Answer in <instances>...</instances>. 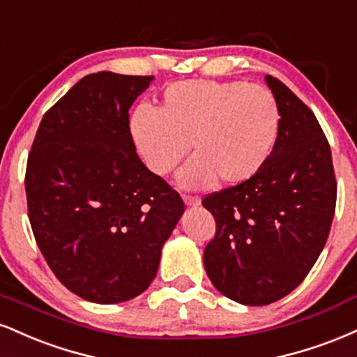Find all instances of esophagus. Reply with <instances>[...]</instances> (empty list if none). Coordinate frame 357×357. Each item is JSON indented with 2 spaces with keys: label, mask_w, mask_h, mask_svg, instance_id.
<instances>
[{
  "label": "esophagus",
  "mask_w": 357,
  "mask_h": 357,
  "mask_svg": "<svg viewBox=\"0 0 357 357\" xmlns=\"http://www.w3.org/2000/svg\"><path fill=\"white\" fill-rule=\"evenodd\" d=\"M183 202H185V205H188V207H199L200 199L194 195H183Z\"/></svg>",
  "instance_id": "esophagus-1"
}]
</instances>
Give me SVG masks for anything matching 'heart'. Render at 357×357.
Wrapping results in <instances>:
<instances>
[{"mask_svg":"<svg viewBox=\"0 0 357 357\" xmlns=\"http://www.w3.org/2000/svg\"><path fill=\"white\" fill-rule=\"evenodd\" d=\"M280 107L267 88L247 82L187 79L163 90L150 110L130 116V135L146 167L167 175L192 150L180 185L202 188L217 177L236 185L266 165L280 135Z\"/></svg>","mask_w":357,"mask_h":357,"instance_id":"obj_1","label":"heart"}]
</instances>
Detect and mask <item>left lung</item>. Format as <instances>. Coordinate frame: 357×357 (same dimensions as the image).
I'll list each match as a JSON object with an SVG mask.
<instances>
[{
  "instance_id": "8db88e82",
  "label": "left lung",
  "mask_w": 357,
  "mask_h": 357,
  "mask_svg": "<svg viewBox=\"0 0 357 357\" xmlns=\"http://www.w3.org/2000/svg\"><path fill=\"white\" fill-rule=\"evenodd\" d=\"M266 83L282 115L274 152L252 178L202 200L217 225L205 271L220 294L244 305L275 303L303 282L336 211L333 155L319 121L282 82L267 75Z\"/></svg>"
}]
</instances>
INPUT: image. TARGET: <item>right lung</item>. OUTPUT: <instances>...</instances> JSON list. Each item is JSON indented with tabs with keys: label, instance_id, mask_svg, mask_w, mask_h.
I'll return each instance as SVG.
<instances>
[{
	"label": "right lung",
	"instance_id": "add662e5",
	"mask_svg": "<svg viewBox=\"0 0 357 357\" xmlns=\"http://www.w3.org/2000/svg\"><path fill=\"white\" fill-rule=\"evenodd\" d=\"M153 77L98 71L45 113L28 155V217L50 269L96 304L152 284L183 200L144 165L128 110Z\"/></svg>",
	"mask_w": 357,
	"mask_h": 357
}]
</instances>
